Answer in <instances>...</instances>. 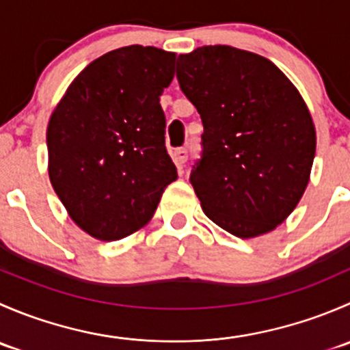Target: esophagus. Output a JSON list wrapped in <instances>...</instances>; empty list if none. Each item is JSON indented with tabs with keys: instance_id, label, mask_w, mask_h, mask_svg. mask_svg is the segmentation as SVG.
<instances>
[{
	"instance_id": "34e87169",
	"label": "esophagus",
	"mask_w": 350,
	"mask_h": 350,
	"mask_svg": "<svg viewBox=\"0 0 350 350\" xmlns=\"http://www.w3.org/2000/svg\"><path fill=\"white\" fill-rule=\"evenodd\" d=\"M172 159H174L176 165H185L186 161H188V150L186 149H178L172 154Z\"/></svg>"
}]
</instances>
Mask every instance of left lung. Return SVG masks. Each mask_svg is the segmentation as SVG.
I'll return each instance as SVG.
<instances>
[{
  "instance_id": "1",
  "label": "left lung",
  "mask_w": 350,
  "mask_h": 350,
  "mask_svg": "<svg viewBox=\"0 0 350 350\" xmlns=\"http://www.w3.org/2000/svg\"><path fill=\"white\" fill-rule=\"evenodd\" d=\"M176 76L203 122L189 181L204 215L241 239L274 230L301 200L315 157L299 91L269 59L230 45L181 54Z\"/></svg>"
}]
</instances>
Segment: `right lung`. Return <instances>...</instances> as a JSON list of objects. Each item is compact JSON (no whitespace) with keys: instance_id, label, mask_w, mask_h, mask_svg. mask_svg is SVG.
Listing matches in <instances>:
<instances>
[{"instance_id":"obj_1","label":"right lung","mask_w":350,"mask_h":350,"mask_svg":"<svg viewBox=\"0 0 350 350\" xmlns=\"http://www.w3.org/2000/svg\"><path fill=\"white\" fill-rule=\"evenodd\" d=\"M174 61V52L157 47L116 49L84 67L52 111V188L74 224L98 241L146 227L178 179L159 103Z\"/></svg>"}]
</instances>
